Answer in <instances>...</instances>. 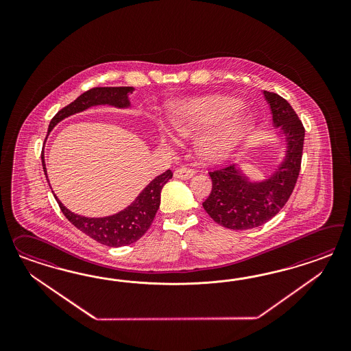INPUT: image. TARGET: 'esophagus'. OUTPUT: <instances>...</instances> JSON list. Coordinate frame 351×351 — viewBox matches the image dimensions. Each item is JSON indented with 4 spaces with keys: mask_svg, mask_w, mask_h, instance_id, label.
<instances>
[{
    "mask_svg": "<svg viewBox=\"0 0 351 351\" xmlns=\"http://www.w3.org/2000/svg\"><path fill=\"white\" fill-rule=\"evenodd\" d=\"M194 173H195V171L193 170V169H189V167H180V169H178V170L173 172V176H175L176 179H180V180H188V179L193 178Z\"/></svg>",
    "mask_w": 351,
    "mask_h": 351,
    "instance_id": "34e87169",
    "label": "esophagus"
}]
</instances>
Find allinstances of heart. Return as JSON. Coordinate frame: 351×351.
<instances>
[{
  "label": "heart",
  "instance_id": "b5f03b06",
  "mask_svg": "<svg viewBox=\"0 0 351 351\" xmlns=\"http://www.w3.org/2000/svg\"><path fill=\"white\" fill-rule=\"evenodd\" d=\"M239 108L241 103L230 97L191 99L171 106L169 126L175 135L182 138H195L208 129L198 140L199 154L207 162H223L232 156L252 126V119L248 116L230 117ZM157 143L166 145V140L160 135Z\"/></svg>",
  "mask_w": 351,
  "mask_h": 351
}]
</instances>
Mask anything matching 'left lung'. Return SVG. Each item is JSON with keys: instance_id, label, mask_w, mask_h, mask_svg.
Segmentation results:
<instances>
[{"instance_id": "obj_1", "label": "left lung", "mask_w": 351, "mask_h": 351, "mask_svg": "<svg viewBox=\"0 0 351 351\" xmlns=\"http://www.w3.org/2000/svg\"><path fill=\"white\" fill-rule=\"evenodd\" d=\"M263 94L273 125L285 138L283 160L265 180H251L235 165L210 172L213 191L202 203L215 223L233 230L257 228L273 219L291 197L301 167L305 128L286 99L269 91Z\"/></svg>"}]
</instances>
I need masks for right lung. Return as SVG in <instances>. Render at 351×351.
I'll return each instance as SVG.
<instances>
[{
    "mask_svg": "<svg viewBox=\"0 0 351 351\" xmlns=\"http://www.w3.org/2000/svg\"><path fill=\"white\" fill-rule=\"evenodd\" d=\"M134 87L123 86V87H94L88 91L78 96L75 101L69 106H64L53 116L50 125L49 132L53 130L64 118L73 116L75 113L84 112L86 109L96 106H110L116 108H130L128 95L134 93ZM47 138V136H46ZM43 158V172L47 179L45 157ZM172 178V172L167 170L156 179L149 182L148 185L141 191L136 199L128 206L125 210L119 213L106 216V217H86L69 211L63 203L58 199L53 194L56 202L64 213V216L73 223L78 230L86 235L95 239L96 242L109 247H122L131 245L140 239L147 233L150 225L154 220V216L160 208V191L165 184ZM49 180V179H47ZM50 185V181H47Z\"/></svg>",
    "mask_w": 351,
    "mask_h": 351,
    "instance_id": "add662e5",
    "label": "right lung"
}]
</instances>
